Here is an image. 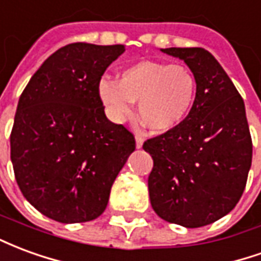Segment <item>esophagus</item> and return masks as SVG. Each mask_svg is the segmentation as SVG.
<instances>
[{"instance_id": "obj_1", "label": "esophagus", "mask_w": 261, "mask_h": 261, "mask_svg": "<svg viewBox=\"0 0 261 261\" xmlns=\"http://www.w3.org/2000/svg\"><path fill=\"white\" fill-rule=\"evenodd\" d=\"M144 144V138L141 136H136V145L137 148H141Z\"/></svg>"}]
</instances>
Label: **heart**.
Listing matches in <instances>:
<instances>
[{
    "instance_id": "obj_1",
    "label": "heart",
    "mask_w": 261,
    "mask_h": 261,
    "mask_svg": "<svg viewBox=\"0 0 261 261\" xmlns=\"http://www.w3.org/2000/svg\"><path fill=\"white\" fill-rule=\"evenodd\" d=\"M97 93L114 121H123L138 100L142 124L155 133L179 127L192 112L197 78L186 65L144 60L121 71L120 81L102 76Z\"/></svg>"
}]
</instances>
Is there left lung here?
Here are the masks:
<instances>
[{"mask_svg":"<svg viewBox=\"0 0 261 261\" xmlns=\"http://www.w3.org/2000/svg\"><path fill=\"white\" fill-rule=\"evenodd\" d=\"M161 51L183 60L197 78L192 112L179 127L149 138L148 177L153 211L172 224L200 228L230 213L252 166V137L243 99L213 54L201 47Z\"/></svg>","mask_w":261,"mask_h":261,"instance_id":"1","label":"left lung"}]
</instances>
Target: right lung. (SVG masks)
<instances>
[{"instance_id":"add662e5","label":"right lung","mask_w":261,"mask_h":261,"mask_svg":"<svg viewBox=\"0 0 261 261\" xmlns=\"http://www.w3.org/2000/svg\"><path fill=\"white\" fill-rule=\"evenodd\" d=\"M123 44L71 43L37 69L22 92L11 131L20 192L63 224L97 218L136 140L106 117L97 82Z\"/></svg>"}]
</instances>
